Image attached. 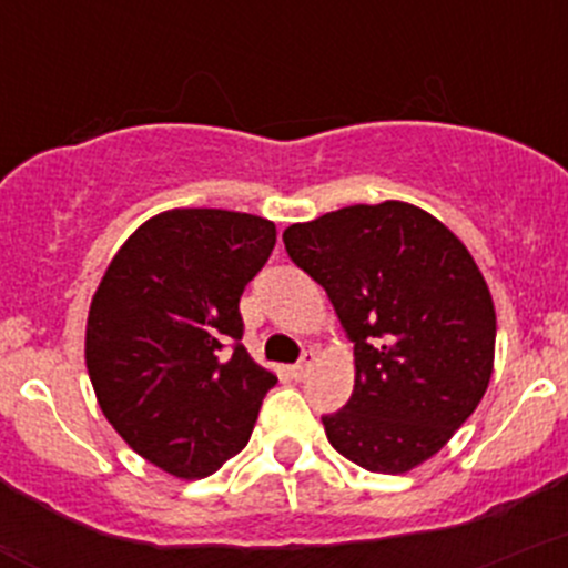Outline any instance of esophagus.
Returning a JSON list of instances; mask_svg holds the SVG:
<instances>
[{"instance_id":"esophagus-1","label":"esophagus","mask_w":568,"mask_h":568,"mask_svg":"<svg viewBox=\"0 0 568 568\" xmlns=\"http://www.w3.org/2000/svg\"><path fill=\"white\" fill-rule=\"evenodd\" d=\"M314 364H317V353H314V349H306V353L301 355V361H297V364L292 366V374H295L297 379L306 377V374L314 369Z\"/></svg>"}]
</instances>
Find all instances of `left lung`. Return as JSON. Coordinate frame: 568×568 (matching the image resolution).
<instances>
[{"instance_id":"8db88e82","label":"left lung","mask_w":568,"mask_h":568,"mask_svg":"<svg viewBox=\"0 0 568 568\" xmlns=\"http://www.w3.org/2000/svg\"><path fill=\"white\" fill-rule=\"evenodd\" d=\"M355 344L331 446L372 473L413 470L470 418L493 377L495 303L465 243L415 204H349L284 230Z\"/></svg>"}]
</instances>
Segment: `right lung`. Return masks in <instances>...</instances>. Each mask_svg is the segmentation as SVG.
Wrapping results in <instances>:
<instances>
[{"label": "right lung", "mask_w": 568, "mask_h": 568, "mask_svg": "<svg viewBox=\"0 0 568 568\" xmlns=\"http://www.w3.org/2000/svg\"><path fill=\"white\" fill-rule=\"evenodd\" d=\"M273 245L276 224L260 215L174 207L120 245L92 295L84 358L98 405L169 476L204 478L235 457L276 385L241 344L237 308Z\"/></svg>", "instance_id": "right-lung-1"}]
</instances>
